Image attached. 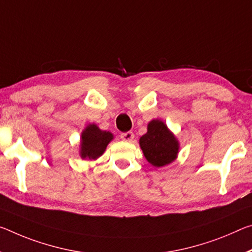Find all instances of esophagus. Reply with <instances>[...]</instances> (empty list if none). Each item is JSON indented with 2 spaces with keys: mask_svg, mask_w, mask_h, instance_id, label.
<instances>
[{
  "mask_svg": "<svg viewBox=\"0 0 252 252\" xmlns=\"http://www.w3.org/2000/svg\"><path fill=\"white\" fill-rule=\"evenodd\" d=\"M133 138H134V134H133V132H131V131H127V132H125L121 134V139L123 141L130 142L133 140Z\"/></svg>",
  "mask_w": 252,
  "mask_h": 252,
  "instance_id": "1",
  "label": "esophagus"
}]
</instances>
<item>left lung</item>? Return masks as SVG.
Listing matches in <instances>:
<instances>
[{"label":"left lung","mask_w":252,"mask_h":252,"mask_svg":"<svg viewBox=\"0 0 252 252\" xmlns=\"http://www.w3.org/2000/svg\"><path fill=\"white\" fill-rule=\"evenodd\" d=\"M148 162L155 167L169 165L177 158L179 142L173 132L160 120L148 123L147 133L139 140Z\"/></svg>","instance_id":"8db88e82"}]
</instances>
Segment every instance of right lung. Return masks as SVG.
<instances>
[{
	"label": "right lung",
	"mask_w": 252,
	"mask_h": 252,
	"mask_svg": "<svg viewBox=\"0 0 252 252\" xmlns=\"http://www.w3.org/2000/svg\"><path fill=\"white\" fill-rule=\"evenodd\" d=\"M112 139H113V134L111 132L103 131L96 125L92 123L82 132L79 155L83 159L95 160L103 155Z\"/></svg>",
	"instance_id": "right-lung-1"
}]
</instances>
